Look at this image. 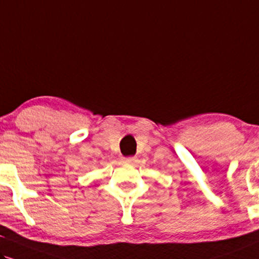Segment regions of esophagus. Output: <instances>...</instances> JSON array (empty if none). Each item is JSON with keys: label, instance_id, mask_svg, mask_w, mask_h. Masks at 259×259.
<instances>
[{"label": "esophagus", "instance_id": "esophagus-1", "mask_svg": "<svg viewBox=\"0 0 259 259\" xmlns=\"http://www.w3.org/2000/svg\"><path fill=\"white\" fill-rule=\"evenodd\" d=\"M123 162H126V163H136L137 162V158L136 157H124L123 158Z\"/></svg>", "mask_w": 259, "mask_h": 259}]
</instances>
